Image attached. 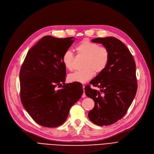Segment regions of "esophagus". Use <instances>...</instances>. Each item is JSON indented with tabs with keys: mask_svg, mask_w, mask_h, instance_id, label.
I'll return each mask as SVG.
<instances>
[{
	"mask_svg": "<svg viewBox=\"0 0 154 154\" xmlns=\"http://www.w3.org/2000/svg\"><path fill=\"white\" fill-rule=\"evenodd\" d=\"M83 90H84V93H83V94L82 95V97L84 98V97H86V95L85 94V86L84 85H83Z\"/></svg>",
	"mask_w": 154,
	"mask_h": 154,
	"instance_id": "34e87169",
	"label": "esophagus"
}]
</instances>
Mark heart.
<instances>
[{
    "mask_svg": "<svg viewBox=\"0 0 154 154\" xmlns=\"http://www.w3.org/2000/svg\"><path fill=\"white\" fill-rule=\"evenodd\" d=\"M76 50L77 52L85 57L82 70L75 71L68 75L69 82L85 83L90 80L94 74L102 72L109 61V52L105 47L99 46L97 44L84 40L79 44ZM74 55L70 50H67L63 54L62 62L65 67L69 70L73 69Z\"/></svg>",
    "mask_w": 154,
    "mask_h": 154,
    "instance_id": "b5f03b06",
    "label": "heart"
}]
</instances>
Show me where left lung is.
<instances>
[{"label":"left lung","mask_w":154,"mask_h":154,"mask_svg":"<svg viewBox=\"0 0 154 154\" xmlns=\"http://www.w3.org/2000/svg\"><path fill=\"white\" fill-rule=\"evenodd\" d=\"M92 42L106 47L110 57L106 69L89 82L100 91L92 89L90 85L85 87V95L95 102L88 117L96 125H109L125 116L135 97L136 66L131 52L120 40L98 37Z\"/></svg>","instance_id":"8db88e82"}]
</instances>
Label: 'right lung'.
<instances>
[{
	"instance_id": "1",
	"label": "right lung",
	"mask_w": 154,
	"mask_h": 154,
	"mask_svg": "<svg viewBox=\"0 0 154 154\" xmlns=\"http://www.w3.org/2000/svg\"><path fill=\"white\" fill-rule=\"evenodd\" d=\"M74 38L43 37L29 51L21 67L22 103L35 122L42 126L52 128L63 124L70 109L84 92L80 85L65 83L66 68L62 56ZM60 85L62 88L57 90L56 87Z\"/></svg>"
}]
</instances>
